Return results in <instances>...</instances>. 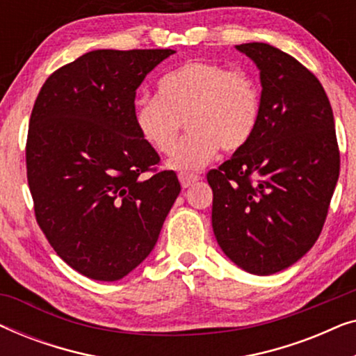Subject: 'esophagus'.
<instances>
[{"label":"esophagus","instance_id":"esophagus-1","mask_svg":"<svg viewBox=\"0 0 356 356\" xmlns=\"http://www.w3.org/2000/svg\"><path fill=\"white\" fill-rule=\"evenodd\" d=\"M178 179L179 183H181L183 188H189L191 184H194L196 181H199V177L197 175H193V173H178Z\"/></svg>","mask_w":356,"mask_h":356}]
</instances>
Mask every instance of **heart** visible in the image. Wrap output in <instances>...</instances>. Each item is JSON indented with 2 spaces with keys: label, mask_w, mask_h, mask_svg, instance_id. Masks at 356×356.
<instances>
[{
  "label": "heart",
  "mask_w": 356,
  "mask_h": 356,
  "mask_svg": "<svg viewBox=\"0 0 356 356\" xmlns=\"http://www.w3.org/2000/svg\"><path fill=\"white\" fill-rule=\"evenodd\" d=\"M259 116L261 87L250 71L193 60L159 81V95L136 102L134 124L150 147L170 154L186 120L190 134L168 165L197 170L216 157L218 147L227 154L245 147Z\"/></svg>",
  "instance_id": "b5f03b06"
}]
</instances>
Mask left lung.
<instances>
[{
    "instance_id": "1",
    "label": "left lung",
    "mask_w": 356,
    "mask_h": 356,
    "mask_svg": "<svg viewBox=\"0 0 356 356\" xmlns=\"http://www.w3.org/2000/svg\"><path fill=\"white\" fill-rule=\"evenodd\" d=\"M261 74V116L245 147L207 173L212 228L243 270L270 275L321 235L340 172L332 106L313 72L267 43H243Z\"/></svg>"
}]
</instances>
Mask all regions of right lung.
<instances>
[{
  "label": "right lung",
  "instance_id": "obj_1",
  "mask_svg": "<svg viewBox=\"0 0 356 356\" xmlns=\"http://www.w3.org/2000/svg\"><path fill=\"white\" fill-rule=\"evenodd\" d=\"M173 50H94L33 104L27 181L38 227L79 274L115 282L154 250L181 186L134 124L136 89ZM152 171L144 179L142 175Z\"/></svg>",
  "mask_w": 356,
  "mask_h": 356
}]
</instances>
